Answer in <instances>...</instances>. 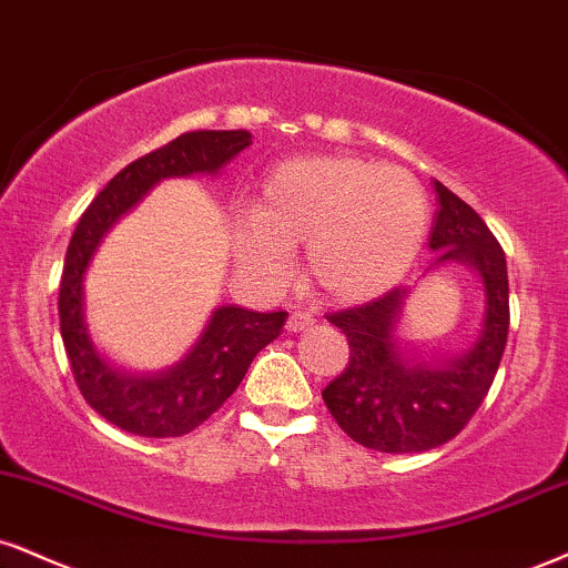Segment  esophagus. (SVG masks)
<instances>
[{"instance_id":"obj_1","label":"esophagus","mask_w":568,"mask_h":568,"mask_svg":"<svg viewBox=\"0 0 568 568\" xmlns=\"http://www.w3.org/2000/svg\"><path fill=\"white\" fill-rule=\"evenodd\" d=\"M312 325H314V320L310 317V314H304V312H291L288 323H285V327H288V333H302V331H306V327H312Z\"/></svg>"}]
</instances>
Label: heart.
<instances>
[{"mask_svg": "<svg viewBox=\"0 0 568 568\" xmlns=\"http://www.w3.org/2000/svg\"><path fill=\"white\" fill-rule=\"evenodd\" d=\"M428 201L415 176L359 159H293L266 176L232 230L248 275L277 285L304 245L306 280L325 302L365 304L399 285L420 256Z\"/></svg>", "mask_w": 568, "mask_h": 568, "instance_id": "obj_1", "label": "heart"}]
</instances>
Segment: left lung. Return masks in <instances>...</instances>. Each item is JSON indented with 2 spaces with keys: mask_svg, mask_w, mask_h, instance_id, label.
Returning a JSON list of instances; mask_svg holds the SVG:
<instances>
[{
  "mask_svg": "<svg viewBox=\"0 0 568 568\" xmlns=\"http://www.w3.org/2000/svg\"><path fill=\"white\" fill-rule=\"evenodd\" d=\"M434 190L439 211L428 248L439 256L432 270L460 264L481 285L484 314L474 344L434 359L409 349L402 317L413 288H394L365 306L327 314L352 352L323 399L354 442L378 453H426L460 434L487 396L508 341V266L500 243L453 190L442 182H434Z\"/></svg>",
  "mask_w": 568,
  "mask_h": 568,
  "instance_id": "1",
  "label": "left lung"
}]
</instances>
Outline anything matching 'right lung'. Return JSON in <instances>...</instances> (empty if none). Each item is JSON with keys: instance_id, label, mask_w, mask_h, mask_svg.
Wrapping results in <instances>:
<instances>
[{"instance_id": "add662e5", "label": "right lung", "mask_w": 568, "mask_h": 568, "mask_svg": "<svg viewBox=\"0 0 568 568\" xmlns=\"http://www.w3.org/2000/svg\"><path fill=\"white\" fill-rule=\"evenodd\" d=\"M251 145L245 129L187 132L121 169L81 214L60 280V336L73 378L94 413L129 434L166 439L190 434L241 386L251 362L283 331L288 312L216 306L182 359L155 373H132L98 349L87 323L84 280L102 237L155 184L172 176L222 172Z\"/></svg>"}]
</instances>
